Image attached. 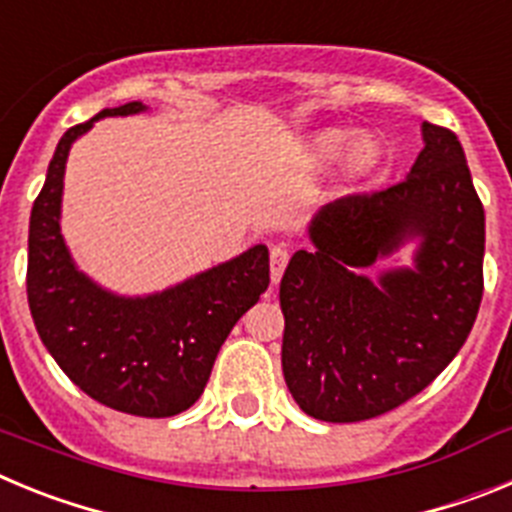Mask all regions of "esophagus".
<instances>
[{
    "label": "esophagus",
    "instance_id": "34e87169",
    "mask_svg": "<svg viewBox=\"0 0 512 512\" xmlns=\"http://www.w3.org/2000/svg\"><path fill=\"white\" fill-rule=\"evenodd\" d=\"M269 261H271V282L279 284V279H282V274H284V266H287V261H289L287 246H284V243H279V246H271Z\"/></svg>",
    "mask_w": 512,
    "mask_h": 512
}]
</instances>
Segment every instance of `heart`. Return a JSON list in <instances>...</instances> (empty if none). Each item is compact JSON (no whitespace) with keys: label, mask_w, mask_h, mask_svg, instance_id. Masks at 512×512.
<instances>
[{"label":"heart","mask_w":512,"mask_h":512,"mask_svg":"<svg viewBox=\"0 0 512 512\" xmlns=\"http://www.w3.org/2000/svg\"><path fill=\"white\" fill-rule=\"evenodd\" d=\"M315 156L325 164H333L338 158L348 156V164L356 171H369L379 164L382 148L372 135H356L351 130H333L315 140Z\"/></svg>","instance_id":"1"}]
</instances>
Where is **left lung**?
Returning a JSON list of instances; mask_svg holds the SVG:
<instances>
[{"mask_svg": "<svg viewBox=\"0 0 512 512\" xmlns=\"http://www.w3.org/2000/svg\"><path fill=\"white\" fill-rule=\"evenodd\" d=\"M423 151L395 187L330 202L312 248L279 284L282 372L307 415L356 423L425 390L467 341L482 302L485 210L451 130L420 125ZM415 242L410 267L368 269Z\"/></svg>", "mask_w": 512, "mask_h": 512, "instance_id": "1", "label": "left lung"}]
</instances>
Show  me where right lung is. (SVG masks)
I'll return each mask as SVG.
<instances>
[{
	"instance_id": "add662e5",
	"label": "right lung",
	"mask_w": 512,
	"mask_h": 512,
	"mask_svg": "<svg viewBox=\"0 0 512 512\" xmlns=\"http://www.w3.org/2000/svg\"><path fill=\"white\" fill-rule=\"evenodd\" d=\"M146 110L143 102L107 107L58 140L30 212L27 302L40 341L79 390L120 413L171 418L200 400L220 346L269 287V248L256 243L174 287L135 297L104 289L76 266L61 233L71 146L102 117Z\"/></svg>"
}]
</instances>
